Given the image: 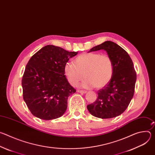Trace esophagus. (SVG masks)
<instances>
[{
	"mask_svg": "<svg viewBox=\"0 0 155 155\" xmlns=\"http://www.w3.org/2000/svg\"><path fill=\"white\" fill-rule=\"evenodd\" d=\"M77 92L78 93H81V94H84V93H86L87 91H83V90H77Z\"/></svg>",
	"mask_w": 155,
	"mask_h": 155,
	"instance_id": "1",
	"label": "esophagus"
}]
</instances>
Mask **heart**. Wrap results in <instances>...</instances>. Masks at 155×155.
<instances>
[{
	"label": "heart",
	"instance_id": "b5f03b06",
	"mask_svg": "<svg viewBox=\"0 0 155 155\" xmlns=\"http://www.w3.org/2000/svg\"><path fill=\"white\" fill-rule=\"evenodd\" d=\"M64 72L68 81L76 86L84 76L86 78L81 86L84 87H102L111 80L114 74L112 61L107 54L99 53H84L72 62H66Z\"/></svg>",
	"mask_w": 155,
	"mask_h": 155
}]
</instances>
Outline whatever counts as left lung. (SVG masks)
Returning a JSON list of instances; mask_svg holds the SVG:
<instances>
[{
    "instance_id": "8db88e82",
    "label": "left lung",
    "mask_w": 155,
    "mask_h": 155,
    "mask_svg": "<svg viewBox=\"0 0 155 155\" xmlns=\"http://www.w3.org/2000/svg\"><path fill=\"white\" fill-rule=\"evenodd\" d=\"M100 50H105L111 58L114 74L111 80L97 91L96 101L87 105V108L97 118H112L120 115L127 108L134 94L137 75L129 55L118 44L105 41L89 52Z\"/></svg>"
}]
</instances>
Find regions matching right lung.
<instances>
[{
	"mask_svg": "<svg viewBox=\"0 0 155 155\" xmlns=\"http://www.w3.org/2000/svg\"><path fill=\"white\" fill-rule=\"evenodd\" d=\"M77 53L49 45L31 58L22 78V87L23 99L34 116L50 120L65 113L68 97L76 90L66 79L64 67Z\"/></svg>",
	"mask_w": 155,
	"mask_h": 155,
	"instance_id": "1",
	"label": "right lung"
}]
</instances>
